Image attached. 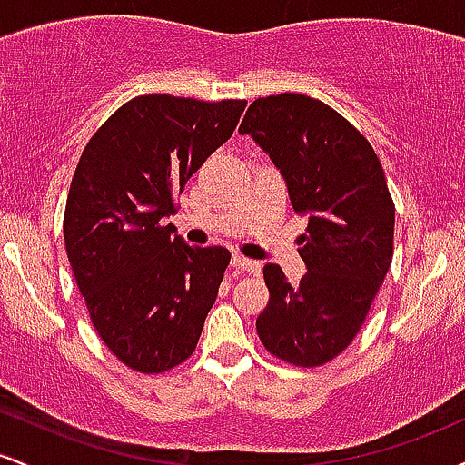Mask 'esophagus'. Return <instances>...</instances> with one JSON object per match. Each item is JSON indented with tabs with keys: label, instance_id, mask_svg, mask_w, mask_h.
<instances>
[{
	"label": "esophagus",
	"instance_id": "esophagus-1",
	"mask_svg": "<svg viewBox=\"0 0 465 465\" xmlns=\"http://www.w3.org/2000/svg\"><path fill=\"white\" fill-rule=\"evenodd\" d=\"M232 266H233V269L247 271V273H253V275L260 273V264L255 262V260L244 258V255H240V253L232 255Z\"/></svg>",
	"mask_w": 465,
	"mask_h": 465
}]
</instances>
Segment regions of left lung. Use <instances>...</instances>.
<instances>
[{
    "mask_svg": "<svg viewBox=\"0 0 465 465\" xmlns=\"http://www.w3.org/2000/svg\"><path fill=\"white\" fill-rule=\"evenodd\" d=\"M238 131L273 159L292 210L308 216V273L291 286L280 266H264L258 336L291 365H325L359 334L391 266L396 207L381 159L332 106L302 94L253 100Z\"/></svg>",
    "mask_w": 465,
    "mask_h": 465,
    "instance_id": "left-lung-1",
    "label": "left lung"
}]
</instances>
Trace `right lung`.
<instances>
[{
	"instance_id": "right-lung-1",
	"label": "right lung",
	"mask_w": 465,
	"mask_h": 465,
	"mask_svg": "<svg viewBox=\"0 0 465 465\" xmlns=\"http://www.w3.org/2000/svg\"><path fill=\"white\" fill-rule=\"evenodd\" d=\"M244 106L137 95L80 154L63 218L67 258L95 332L131 370L168 371L199 343L232 253L190 247L165 218Z\"/></svg>"
}]
</instances>
